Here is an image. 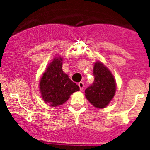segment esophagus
I'll return each mask as SVG.
<instances>
[{"label":"esophagus","instance_id":"34e87169","mask_svg":"<svg viewBox=\"0 0 150 150\" xmlns=\"http://www.w3.org/2000/svg\"><path fill=\"white\" fill-rule=\"evenodd\" d=\"M78 86H79V88H80V90H83V88H84V83H83V82H79V83H78Z\"/></svg>","mask_w":150,"mask_h":150}]
</instances>
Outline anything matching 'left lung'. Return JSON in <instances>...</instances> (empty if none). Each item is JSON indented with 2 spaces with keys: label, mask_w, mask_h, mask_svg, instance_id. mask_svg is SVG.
<instances>
[{
  "label": "left lung",
  "mask_w": 150,
  "mask_h": 150,
  "mask_svg": "<svg viewBox=\"0 0 150 150\" xmlns=\"http://www.w3.org/2000/svg\"><path fill=\"white\" fill-rule=\"evenodd\" d=\"M92 85L85 90L88 101L97 108L107 107L116 92V82L110 71L100 62H96L93 70Z\"/></svg>",
  "instance_id": "1"
}]
</instances>
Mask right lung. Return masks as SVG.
Segmentation results:
<instances>
[{
    "mask_svg": "<svg viewBox=\"0 0 150 150\" xmlns=\"http://www.w3.org/2000/svg\"><path fill=\"white\" fill-rule=\"evenodd\" d=\"M40 90L43 100L56 107L68 100L70 95L79 88L62 71V58H55L41 77Z\"/></svg>",
    "mask_w": 150,
    "mask_h": 150,
    "instance_id": "right-lung-1",
    "label": "right lung"
}]
</instances>
